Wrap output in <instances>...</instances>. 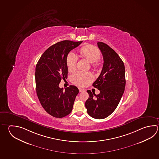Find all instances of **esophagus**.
<instances>
[{"mask_svg": "<svg viewBox=\"0 0 159 159\" xmlns=\"http://www.w3.org/2000/svg\"><path fill=\"white\" fill-rule=\"evenodd\" d=\"M79 92H83V91H84V89H83V88H79Z\"/></svg>", "mask_w": 159, "mask_h": 159, "instance_id": "obj_1", "label": "esophagus"}]
</instances>
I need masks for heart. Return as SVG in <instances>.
I'll return each instance as SVG.
<instances>
[{"mask_svg": "<svg viewBox=\"0 0 159 159\" xmlns=\"http://www.w3.org/2000/svg\"><path fill=\"white\" fill-rule=\"evenodd\" d=\"M80 53L81 56L88 60L94 68H99L101 66V62L99 60L101 57V52L98 48L93 45H87L83 47L80 49ZM78 57L76 55L70 52L67 55L66 59V64L69 72H74L76 69ZM93 75L91 72L77 71L71 76V81L73 83L79 86H85L89 82L93 80Z\"/></svg>", "mask_w": 159, "mask_h": 159, "instance_id": "obj_1", "label": "heart"}]
</instances>
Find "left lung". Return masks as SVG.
Segmentation results:
<instances>
[{"mask_svg":"<svg viewBox=\"0 0 159 159\" xmlns=\"http://www.w3.org/2000/svg\"><path fill=\"white\" fill-rule=\"evenodd\" d=\"M103 57V65L93 86L99 94L87 90L89 98L85 103L88 114L97 119L108 117L117 107L125 87V66L116 52L103 42L97 43Z\"/></svg>","mask_w":159,"mask_h":159,"instance_id":"1","label":"left lung"}]
</instances>
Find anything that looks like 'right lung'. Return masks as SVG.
Masks as SVG:
<instances>
[{"label":"right lung","instance_id":"right-lung-1","mask_svg":"<svg viewBox=\"0 0 159 159\" xmlns=\"http://www.w3.org/2000/svg\"><path fill=\"white\" fill-rule=\"evenodd\" d=\"M82 42H58L43 53L36 64L35 76L37 96L42 107L53 117H65L72 111L79 89L74 85H70L63 90L59 84L62 79L67 77V55Z\"/></svg>","mask_w":159,"mask_h":159}]
</instances>
